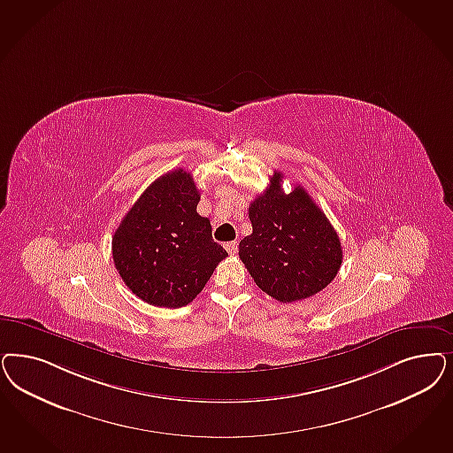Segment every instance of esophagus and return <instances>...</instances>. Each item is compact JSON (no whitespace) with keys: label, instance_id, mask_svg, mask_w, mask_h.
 <instances>
[{"label":"esophagus","instance_id":"1","mask_svg":"<svg viewBox=\"0 0 453 453\" xmlns=\"http://www.w3.org/2000/svg\"><path fill=\"white\" fill-rule=\"evenodd\" d=\"M237 241H231V242H226L224 244V248H226V250L231 254V256H234L235 252H237Z\"/></svg>","mask_w":453,"mask_h":453}]
</instances>
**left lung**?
I'll list each match as a JSON object with an SVG mask.
<instances>
[{
    "instance_id": "obj_1",
    "label": "left lung",
    "mask_w": 453,
    "mask_h": 453,
    "mask_svg": "<svg viewBox=\"0 0 453 453\" xmlns=\"http://www.w3.org/2000/svg\"><path fill=\"white\" fill-rule=\"evenodd\" d=\"M281 172L250 205L252 234L239 257L254 282L282 303L314 296L333 281L343 261L340 237L301 186L281 190Z\"/></svg>"
}]
</instances>
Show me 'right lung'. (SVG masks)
Segmentation results:
<instances>
[{"instance_id": "1", "label": "right lung", "mask_w": 453, "mask_h": 453, "mask_svg": "<svg viewBox=\"0 0 453 453\" xmlns=\"http://www.w3.org/2000/svg\"><path fill=\"white\" fill-rule=\"evenodd\" d=\"M201 194L184 169L152 182L111 239L113 263L127 288L158 308H182L201 293L227 256L209 219L197 214Z\"/></svg>"}]
</instances>
